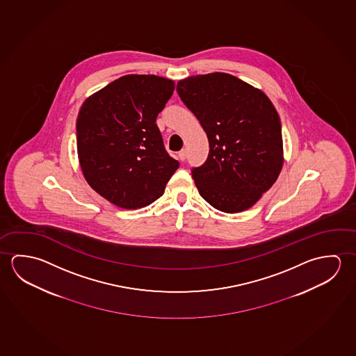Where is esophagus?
Instances as JSON below:
<instances>
[{
    "label": "esophagus",
    "mask_w": 356,
    "mask_h": 356,
    "mask_svg": "<svg viewBox=\"0 0 356 356\" xmlns=\"http://www.w3.org/2000/svg\"><path fill=\"white\" fill-rule=\"evenodd\" d=\"M179 159H180L181 161H185V159H186V152L185 150H181L179 152Z\"/></svg>",
    "instance_id": "esophagus-1"
}]
</instances>
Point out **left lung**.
<instances>
[{"label":"left lung","mask_w":356,"mask_h":356,"mask_svg":"<svg viewBox=\"0 0 356 356\" xmlns=\"http://www.w3.org/2000/svg\"><path fill=\"white\" fill-rule=\"evenodd\" d=\"M204 128L210 152L191 170L198 193L217 210H247L268 191L283 166L282 125L262 90L227 73L188 76L176 87Z\"/></svg>","instance_id":"left-lung-1"}]
</instances>
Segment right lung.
<instances>
[{
  "label": "right lung",
  "mask_w": 356,
  "mask_h": 356,
  "mask_svg": "<svg viewBox=\"0 0 356 356\" xmlns=\"http://www.w3.org/2000/svg\"><path fill=\"white\" fill-rule=\"evenodd\" d=\"M175 83L129 74L90 95L76 118V149L94 191L127 210L158 200L179 161L163 146L156 125Z\"/></svg>",
  "instance_id": "obj_1"
}]
</instances>
